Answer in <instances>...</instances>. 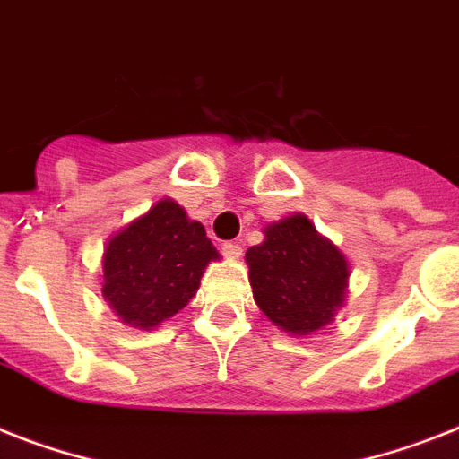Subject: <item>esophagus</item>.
Listing matches in <instances>:
<instances>
[{
  "mask_svg": "<svg viewBox=\"0 0 459 459\" xmlns=\"http://www.w3.org/2000/svg\"><path fill=\"white\" fill-rule=\"evenodd\" d=\"M222 255L230 257V260H237V257L241 255V246H238L237 241H225V244H222Z\"/></svg>",
  "mask_w": 459,
  "mask_h": 459,
  "instance_id": "34e87169",
  "label": "esophagus"
}]
</instances>
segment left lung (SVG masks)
<instances>
[{
	"label": "left lung",
	"instance_id": "left-lung-1",
	"mask_svg": "<svg viewBox=\"0 0 459 459\" xmlns=\"http://www.w3.org/2000/svg\"><path fill=\"white\" fill-rule=\"evenodd\" d=\"M246 263L257 307L290 335L321 331L344 305L350 264L307 215L264 227V241L246 251Z\"/></svg>",
	"mask_w": 459,
	"mask_h": 459
}]
</instances>
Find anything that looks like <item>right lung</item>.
Segmentation results:
<instances>
[{"instance_id": "1", "label": "right lung", "mask_w": 459, "mask_h": 459, "mask_svg": "<svg viewBox=\"0 0 459 459\" xmlns=\"http://www.w3.org/2000/svg\"><path fill=\"white\" fill-rule=\"evenodd\" d=\"M218 251L202 222L161 199L109 238L102 255V295L124 324L152 331L199 290Z\"/></svg>"}]
</instances>
